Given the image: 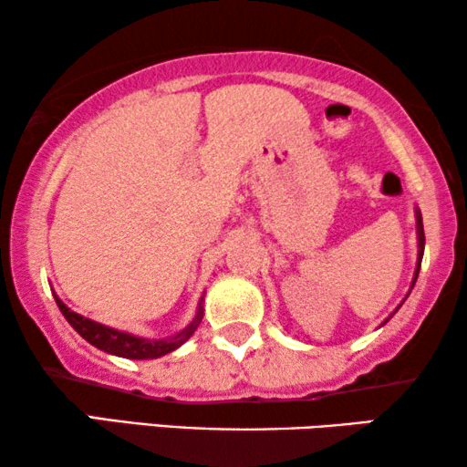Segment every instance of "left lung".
<instances>
[{
	"label": "left lung",
	"instance_id": "8db88e82",
	"mask_svg": "<svg viewBox=\"0 0 467 467\" xmlns=\"http://www.w3.org/2000/svg\"><path fill=\"white\" fill-rule=\"evenodd\" d=\"M414 219H417V248H419V253H417V267H414V276H412V283H410V291H412V286H414V283H417V278H419V270H420V259H423V251H425V232H423V216H420V210H419V206H414ZM410 291H408V296H410ZM406 296V297H408ZM406 297H404V302H406ZM401 302V304H404ZM401 304L398 306V308H395L391 315H389V318H391L395 312H398L400 308H401ZM389 318H385V321H382V325H385Z\"/></svg>",
	"mask_w": 467,
	"mask_h": 467
}]
</instances>
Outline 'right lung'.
<instances>
[{
	"mask_svg": "<svg viewBox=\"0 0 467 467\" xmlns=\"http://www.w3.org/2000/svg\"><path fill=\"white\" fill-rule=\"evenodd\" d=\"M55 302H57V306H59L61 315L66 317V321L72 325V327L78 331V334L85 337L88 344H93L95 348L104 350V353H108V355L125 357V359H159V357H163V355L171 353V350L181 348L182 344L195 334V329L200 327V323L203 318V296H202L200 302H197V312H195L193 321H191L187 327L176 331V334H171V336L150 340V337L133 336V334H130V331H120V329L108 327V325H101L98 321H91V318H87V317L78 315V312L69 310L67 306L63 304L57 296H55Z\"/></svg>",
	"mask_w": 467,
	"mask_h": 467,
	"instance_id": "obj_1",
	"label": "right lung"
}]
</instances>
